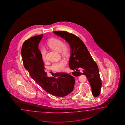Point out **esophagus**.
Wrapping results in <instances>:
<instances>
[{"label": "esophagus", "mask_w": 125, "mask_h": 125, "mask_svg": "<svg viewBox=\"0 0 125 125\" xmlns=\"http://www.w3.org/2000/svg\"><path fill=\"white\" fill-rule=\"evenodd\" d=\"M66 73H68V74H70V75H72V73H71V72H66Z\"/></svg>", "instance_id": "obj_1"}]
</instances>
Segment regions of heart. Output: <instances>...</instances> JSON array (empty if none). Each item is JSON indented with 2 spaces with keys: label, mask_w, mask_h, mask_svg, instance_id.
Here are the masks:
<instances>
[{
  "label": "heart",
  "mask_w": 125,
  "mask_h": 125,
  "mask_svg": "<svg viewBox=\"0 0 125 125\" xmlns=\"http://www.w3.org/2000/svg\"><path fill=\"white\" fill-rule=\"evenodd\" d=\"M48 47L55 51L59 52L62 54H67L69 52V47L66 44H63L61 39L58 38H52L50 39L47 42ZM40 54L43 60H46V50L44 48L40 50ZM67 64V62L65 59L61 60L52 64V68L55 71H63Z\"/></svg>",
  "instance_id": "b5f03b06"
}]
</instances>
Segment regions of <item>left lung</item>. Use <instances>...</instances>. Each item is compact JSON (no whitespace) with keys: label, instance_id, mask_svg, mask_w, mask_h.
<instances>
[{"label":"left lung","instance_id":"obj_1","mask_svg":"<svg viewBox=\"0 0 125 125\" xmlns=\"http://www.w3.org/2000/svg\"><path fill=\"white\" fill-rule=\"evenodd\" d=\"M54 34L61 37L68 43L71 48L69 66L74 76L86 75L90 84L92 93L95 97L100 93L102 82L98 66L93 60L88 49L78 37L66 31H54ZM81 69L80 71V70Z\"/></svg>","mask_w":125,"mask_h":125}]
</instances>
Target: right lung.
<instances>
[{"instance_id": "right-lung-1", "label": "right lung", "mask_w": 125, "mask_h": 125, "mask_svg": "<svg viewBox=\"0 0 125 125\" xmlns=\"http://www.w3.org/2000/svg\"><path fill=\"white\" fill-rule=\"evenodd\" d=\"M43 34L34 36L26 40L21 51L25 68L31 78L46 92L62 97L73 91L75 83L73 77L65 73H56L52 77H47V72L38 47ZM58 78H56L55 77Z\"/></svg>"}]
</instances>
